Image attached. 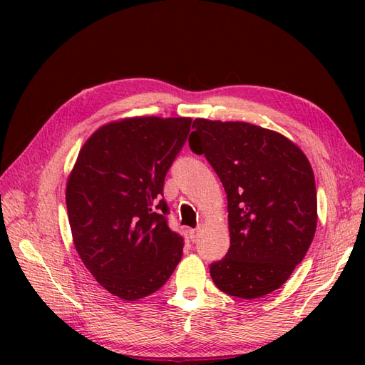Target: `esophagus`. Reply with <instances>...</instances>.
<instances>
[{"label": "esophagus", "instance_id": "1", "mask_svg": "<svg viewBox=\"0 0 365 365\" xmlns=\"http://www.w3.org/2000/svg\"><path fill=\"white\" fill-rule=\"evenodd\" d=\"M199 229H191L190 230V238H191V242L192 243H196L197 242V238H199Z\"/></svg>", "mask_w": 365, "mask_h": 365}]
</instances>
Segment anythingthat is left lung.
Wrapping results in <instances>:
<instances>
[{"mask_svg": "<svg viewBox=\"0 0 365 365\" xmlns=\"http://www.w3.org/2000/svg\"><path fill=\"white\" fill-rule=\"evenodd\" d=\"M191 150L204 155L227 195L230 247L210 265L215 285L252 299L277 290L317 229L311 163L285 136L246 122L196 119Z\"/></svg>", "mask_w": 365, "mask_h": 365, "instance_id": "8db88e82", "label": "left lung"}]
</instances>
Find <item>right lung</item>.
I'll return each instance as SVG.
<instances>
[{
	"instance_id": "1",
	"label": "right lung",
	"mask_w": 365,
	"mask_h": 365,
	"mask_svg": "<svg viewBox=\"0 0 365 365\" xmlns=\"http://www.w3.org/2000/svg\"><path fill=\"white\" fill-rule=\"evenodd\" d=\"M188 118H135L98 128L76 158L66 204L76 251L97 282L127 301L166 284L183 237L168 226L165 177Z\"/></svg>"
}]
</instances>
